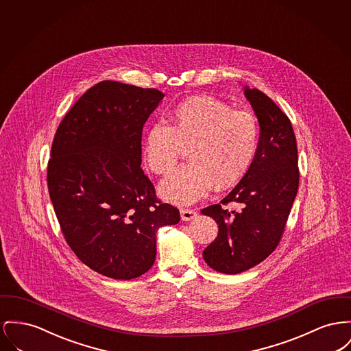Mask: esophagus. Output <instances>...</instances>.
Listing matches in <instances>:
<instances>
[{"label":"esophagus","instance_id":"obj_1","mask_svg":"<svg viewBox=\"0 0 351 351\" xmlns=\"http://www.w3.org/2000/svg\"><path fill=\"white\" fill-rule=\"evenodd\" d=\"M197 216V212L193 209H182L180 210V217L183 221H189L193 220Z\"/></svg>","mask_w":351,"mask_h":351}]
</instances>
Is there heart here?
Segmentation results:
<instances>
[{
	"mask_svg": "<svg viewBox=\"0 0 351 351\" xmlns=\"http://www.w3.org/2000/svg\"><path fill=\"white\" fill-rule=\"evenodd\" d=\"M258 139L253 114L234 111L210 97H193L168 112L167 124L148 127L143 155L154 173L167 176L188 148L189 163L159 186V195L169 203L189 206L212 186L223 191L239 183L254 160Z\"/></svg>",
	"mask_w": 351,
	"mask_h": 351,
	"instance_id": "obj_1",
	"label": "heart"
}]
</instances>
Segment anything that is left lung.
Listing matches in <instances>:
<instances>
[{
    "label": "left lung",
    "mask_w": 351,
    "mask_h": 351,
    "mask_svg": "<svg viewBox=\"0 0 351 351\" xmlns=\"http://www.w3.org/2000/svg\"><path fill=\"white\" fill-rule=\"evenodd\" d=\"M244 94L260 125L254 160L220 204L202 209L219 226L203 258L226 274L256 267L278 245L300 180L297 142L288 117L263 91L245 86ZM232 202L237 211L225 206Z\"/></svg>",
    "instance_id": "1"
}]
</instances>
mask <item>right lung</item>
<instances>
[{
    "label": "right lung",
    "instance_id": "obj_1",
    "mask_svg": "<svg viewBox=\"0 0 351 351\" xmlns=\"http://www.w3.org/2000/svg\"><path fill=\"white\" fill-rule=\"evenodd\" d=\"M163 98L155 88L99 82L70 108L53 141L47 186L63 236L83 264L110 278L145 274L159 228L180 221L141 168L143 125Z\"/></svg>",
    "mask_w": 351,
    "mask_h": 351
}]
</instances>
